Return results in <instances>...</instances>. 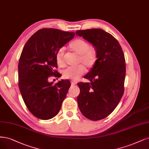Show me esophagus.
Wrapping results in <instances>:
<instances>
[{"instance_id": "esophagus-1", "label": "esophagus", "mask_w": 149, "mask_h": 149, "mask_svg": "<svg viewBox=\"0 0 149 149\" xmlns=\"http://www.w3.org/2000/svg\"><path fill=\"white\" fill-rule=\"evenodd\" d=\"M77 83V81H74V80H71V84L72 85H74V84H76Z\"/></svg>"}]
</instances>
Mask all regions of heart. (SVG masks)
Masks as SVG:
<instances>
[{
    "label": "heart",
    "mask_w": 149,
    "mask_h": 149,
    "mask_svg": "<svg viewBox=\"0 0 149 149\" xmlns=\"http://www.w3.org/2000/svg\"><path fill=\"white\" fill-rule=\"evenodd\" d=\"M71 50L79 55L78 62L81 63L87 68H91L95 65L97 60V52L95 46L89 45L87 40L77 38L69 44ZM65 50L63 48L58 50L56 55V61L60 67L65 65ZM86 71L83 65H78L75 67H68L63 71V76L65 79H76L83 75Z\"/></svg>",
    "instance_id": "1"
}]
</instances>
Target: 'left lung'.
<instances>
[{"instance_id": "8db88e82", "label": "left lung", "mask_w": 149, "mask_h": 149, "mask_svg": "<svg viewBox=\"0 0 149 149\" xmlns=\"http://www.w3.org/2000/svg\"><path fill=\"white\" fill-rule=\"evenodd\" d=\"M76 34L92 43L97 52L95 65L84 77L90 83H78L79 109L87 118L100 120L111 113L123 95L125 55L118 41L103 29L78 30Z\"/></svg>"}]
</instances>
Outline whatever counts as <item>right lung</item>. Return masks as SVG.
<instances>
[{
    "mask_svg": "<svg viewBox=\"0 0 149 149\" xmlns=\"http://www.w3.org/2000/svg\"><path fill=\"white\" fill-rule=\"evenodd\" d=\"M74 32L42 28L25 44L18 63V85L25 105L38 118L47 120L57 115L70 88L68 79L49 82L60 78L56 55L74 36Z\"/></svg>",
    "mask_w": 149,
    "mask_h": 149,
    "instance_id": "add662e5",
    "label": "right lung"
}]
</instances>
